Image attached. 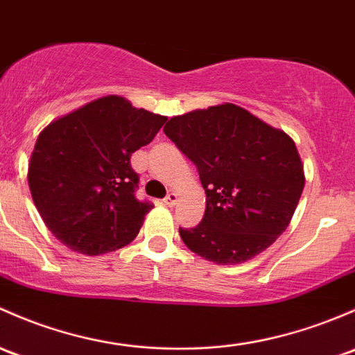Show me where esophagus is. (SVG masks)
Segmentation results:
<instances>
[{"label": "esophagus", "instance_id": "obj_1", "mask_svg": "<svg viewBox=\"0 0 355 355\" xmlns=\"http://www.w3.org/2000/svg\"><path fill=\"white\" fill-rule=\"evenodd\" d=\"M177 200H178V196L175 192H171V193H168L165 199H163V204H165V206H168V207H171V206H175V204H177Z\"/></svg>", "mask_w": 355, "mask_h": 355}]
</instances>
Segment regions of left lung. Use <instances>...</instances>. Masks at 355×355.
I'll return each instance as SVG.
<instances>
[{
  "mask_svg": "<svg viewBox=\"0 0 355 355\" xmlns=\"http://www.w3.org/2000/svg\"><path fill=\"white\" fill-rule=\"evenodd\" d=\"M163 130L197 166L206 190L202 221L178 230L187 248L236 266L284 233L304 189L300 153L284 130L234 103L171 117Z\"/></svg>",
  "mask_w": 355,
  "mask_h": 355,
  "instance_id": "left-lung-1",
  "label": "left lung"
}]
</instances>
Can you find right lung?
<instances>
[{
    "instance_id": "1",
    "label": "right lung",
    "mask_w": 355,
    "mask_h": 355,
    "mask_svg": "<svg viewBox=\"0 0 355 355\" xmlns=\"http://www.w3.org/2000/svg\"><path fill=\"white\" fill-rule=\"evenodd\" d=\"M165 115L102 96L52 121L28 163L33 204L49 231L74 252L102 255L129 245L151 202L134 196L130 156L155 139Z\"/></svg>"
}]
</instances>
